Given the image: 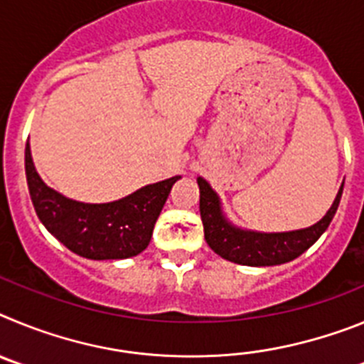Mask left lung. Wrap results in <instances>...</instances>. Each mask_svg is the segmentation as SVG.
<instances>
[{"instance_id": "left-lung-1", "label": "left lung", "mask_w": 364, "mask_h": 364, "mask_svg": "<svg viewBox=\"0 0 364 364\" xmlns=\"http://www.w3.org/2000/svg\"><path fill=\"white\" fill-rule=\"evenodd\" d=\"M197 182L200 188V217L204 224L205 242L222 259L242 266H275L297 259L330 226L343 195V186H341L328 213L306 230L290 231V233H252L231 226L222 217L218 198L210 184L204 178H197Z\"/></svg>"}]
</instances>
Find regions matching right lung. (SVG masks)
Masks as SVG:
<instances>
[{
  "label": "right lung",
  "mask_w": 364,
  "mask_h": 364,
  "mask_svg": "<svg viewBox=\"0 0 364 364\" xmlns=\"http://www.w3.org/2000/svg\"><path fill=\"white\" fill-rule=\"evenodd\" d=\"M28 193L43 226L76 255L92 260L129 259L144 252L167 195L180 176L138 189L109 204H82L47 188L25 147Z\"/></svg>",
  "instance_id": "1"
}]
</instances>
